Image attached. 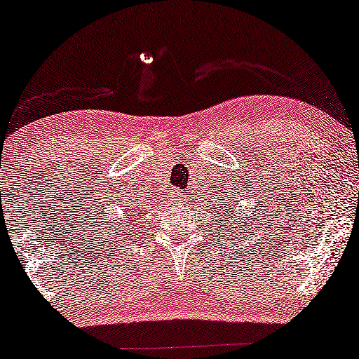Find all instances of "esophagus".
Returning <instances> with one entry per match:
<instances>
[{
    "mask_svg": "<svg viewBox=\"0 0 359 359\" xmlns=\"http://www.w3.org/2000/svg\"><path fill=\"white\" fill-rule=\"evenodd\" d=\"M175 200H177V201L184 200V194H180V191H177V194H175Z\"/></svg>",
    "mask_w": 359,
    "mask_h": 359,
    "instance_id": "1",
    "label": "esophagus"
}]
</instances>
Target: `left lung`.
I'll list each match as a JSON object with an SVG mask.
<instances>
[{
	"label": "left lung",
	"mask_w": 359,
	"mask_h": 359,
	"mask_svg": "<svg viewBox=\"0 0 359 359\" xmlns=\"http://www.w3.org/2000/svg\"><path fill=\"white\" fill-rule=\"evenodd\" d=\"M219 203H221V201H219ZM219 208L223 210V206H219ZM223 213H224V211H223ZM219 215H221V211H219ZM224 215H226V213H224ZM228 218H229V216H228ZM228 218H224V221H228ZM231 223H232V221H231ZM224 224H226V223H224Z\"/></svg>",
	"instance_id": "obj_1"
}]
</instances>
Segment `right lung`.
Segmentation results:
<instances>
[{
  "instance_id": "right-lung-1",
  "label": "right lung",
  "mask_w": 359,
  "mask_h": 359,
  "mask_svg": "<svg viewBox=\"0 0 359 359\" xmlns=\"http://www.w3.org/2000/svg\"><path fill=\"white\" fill-rule=\"evenodd\" d=\"M138 213H140V211H138Z\"/></svg>"
}]
</instances>
